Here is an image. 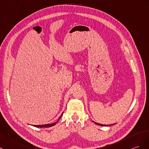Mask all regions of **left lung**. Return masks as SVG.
Instances as JSON below:
<instances>
[{
	"mask_svg": "<svg viewBox=\"0 0 149 149\" xmlns=\"http://www.w3.org/2000/svg\"><path fill=\"white\" fill-rule=\"evenodd\" d=\"M96 124H98V125H100V126H109V125H105V124H99V123H95ZM111 125H112V124H111Z\"/></svg>",
	"mask_w": 149,
	"mask_h": 149,
	"instance_id": "left-lung-1",
	"label": "left lung"
}]
</instances>
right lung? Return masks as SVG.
<instances>
[{"instance_id": "add662e5", "label": "right lung", "mask_w": 149, "mask_h": 149, "mask_svg": "<svg viewBox=\"0 0 149 149\" xmlns=\"http://www.w3.org/2000/svg\"><path fill=\"white\" fill-rule=\"evenodd\" d=\"M62 115H63V113L61 114V116L60 117V118H59V119H60L61 118V117ZM59 119H58V120H59ZM58 121L56 122V123H52V124H42V125H32V126H35V127H51V126H54L55 124H56L58 123Z\"/></svg>"}]
</instances>
